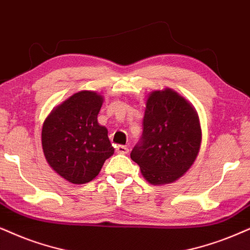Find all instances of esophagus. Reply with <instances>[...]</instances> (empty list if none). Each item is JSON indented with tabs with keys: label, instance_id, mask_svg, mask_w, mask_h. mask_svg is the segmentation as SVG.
Returning <instances> with one entry per match:
<instances>
[{
	"label": "esophagus",
	"instance_id": "obj_1",
	"mask_svg": "<svg viewBox=\"0 0 250 250\" xmlns=\"http://www.w3.org/2000/svg\"><path fill=\"white\" fill-rule=\"evenodd\" d=\"M116 152L120 154H127L129 152V148L125 145H118L116 146Z\"/></svg>",
	"mask_w": 250,
	"mask_h": 250
}]
</instances>
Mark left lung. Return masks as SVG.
I'll list each match as a JSON object with an SVG mask.
<instances>
[{"mask_svg":"<svg viewBox=\"0 0 250 250\" xmlns=\"http://www.w3.org/2000/svg\"><path fill=\"white\" fill-rule=\"evenodd\" d=\"M145 105L143 137L130 157L148 183H172L188 172L200 152L197 110L169 87L148 93Z\"/></svg>","mask_w":250,"mask_h":250,"instance_id":"obj_1","label":"left lung"}]
</instances>
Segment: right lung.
<instances>
[{"label":"right lung","mask_w":250,"mask_h":250,"mask_svg":"<svg viewBox=\"0 0 250 250\" xmlns=\"http://www.w3.org/2000/svg\"><path fill=\"white\" fill-rule=\"evenodd\" d=\"M104 97L94 91L76 92L54 107L41 131L48 165L74 185L90 182L114 153L108 130L98 123Z\"/></svg>","instance_id":"obj_1"}]
</instances>
